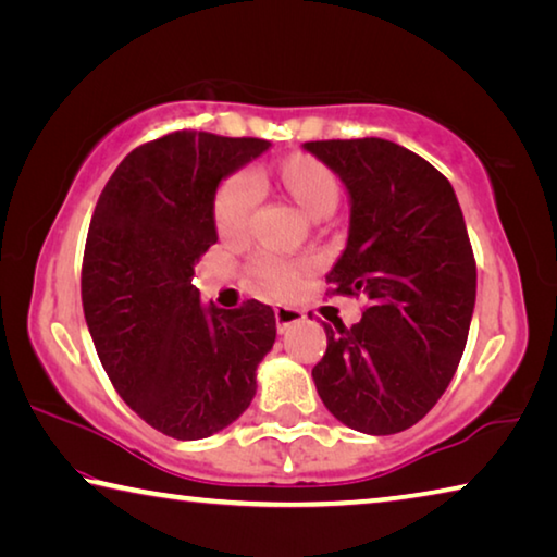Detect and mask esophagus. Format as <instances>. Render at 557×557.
<instances>
[{"mask_svg":"<svg viewBox=\"0 0 557 557\" xmlns=\"http://www.w3.org/2000/svg\"><path fill=\"white\" fill-rule=\"evenodd\" d=\"M275 322H277V332H287L289 326H295L299 322H305V312L297 307H275Z\"/></svg>","mask_w":557,"mask_h":557,"instance_id":"1","label":"esophagus"}]
</instances>
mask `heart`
Segmentation results:
<instances>
[{
    "mask_svg": "<svg viewBox=\"0 0 557 557\" xmlns=\"http://www.w3.org/2000/svg\"><path fill=\"white\" fill-rule=\"evenodd\" d=\"M282 191L295 201L309 219H324L338 203V184L329 169L312 157L292 154L275 166ZM260 186L250 174H233L221 184L213 201L215 228L223 238H240L248 228L250 213L258 206ZM258 287L272 297H287L297 287L299 265L272 256H262L252 265Z\"/></svg>",
    "mask_w": 557,
    "mask_h": 557,
    "instance_id": "obj_1",
    "label": "heart"
}]
</instances>
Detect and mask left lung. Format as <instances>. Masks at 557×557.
Listing matches in <instances>:
<instances>
[{"mask_svg": "<svg viewBox=\"0 0 557 557\" xmlns=\"http://www.w3.org/2000/svg\"><path fill=\"white\" fill-rule=\"evenodd\" d=\"M301 147L342 178L348 196L346 248L326 282L369 297L351 329L324 324L317 393L346 428L395 435L432 410L465 354L476 301L465 215L447 178L388 139Z\"/></svg>", "mask_w": 557, "mask_h": 557, "instance_id": "left-lung-1", "label": "left lung"}]
</instances>
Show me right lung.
Instances as JSON below:
<instances>
[{
    "mask_svg": "<svg viewBox=\"0 0 557 557\" xmlns=\"http://www.w3.org/2000/svg\"><path fill=\"white\" fill-rule=\"evenodd\" d=\"M268 139L174 132L122 159L102 188L83 258V312L102 369L147 425L203 440L248 410L275 312L203 305L194 268L219 240V186Z\"/></svg>",
    "mask_w": 557,
    "mask_h": 557,
    "instance_id": "right-lung-1",
    "label": "right lung"
}]
</instances>
